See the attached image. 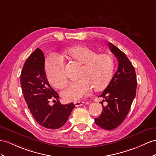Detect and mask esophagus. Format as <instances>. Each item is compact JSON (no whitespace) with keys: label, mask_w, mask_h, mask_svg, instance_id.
<instances>
[{"label":"esophagus","mask_w":156,"mask_h":156,"mask_svg":"<svg viewBox=\"0 0 156 156\" xmlns=\"http://www.w3.org/2000/svg\"><path fill=\"white\" fill-rule=\"evenodd\" d=\"M83 104V101H76L74 103V105L76 107H79V106H82Z\"/></svg>","instance_id":"34e87169"}]
</instances>
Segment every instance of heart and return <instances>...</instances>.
Instances as JSON below:
<instances>
[{
  "label": "heart",
  "instance_id": "1",
  "mask_svg": "<svg viewBox=\"0 0 156 156\" xmlns=\"http://www.w3.org/2000/svg\"><path fill=\"white\" fill-rule=\"evenodd\" d=\"M66 52L82 66L78 74L80 78L72 82L61 93L65 101H78L88 94L93 86L99 90L109 83L114 70V61L111 55L98 54L97 51L84 45L71 47ZM45 73L48 80L56 88L62 89L67 84L65 62L57 55L48 56Z\"/></svg>",
  "mask_w": 156,
  "mask_h": 156
}]
</instances>
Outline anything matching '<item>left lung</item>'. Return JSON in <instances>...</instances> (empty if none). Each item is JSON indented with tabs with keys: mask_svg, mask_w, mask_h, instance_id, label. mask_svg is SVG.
Wrapping results in <instances>:
<instances>
[{
	"mask_svg": "<svg viewBox=\"0 0 156 156\" xmlns=\"http://www.w3.org/2000/svg\"><path fill=\"white\" fill-rule=\"evenodd\" d=\"M111 51L118 59V69L109 85L99 95L107 102L103 111L95 119L98 126L105 130L115 129L124 121L129 112L136 95L137 81L133 65L126 55L111 43H108Z\"/></svg>",
	"mask_w": 156,
	"mask_h": 156,
	"instance_id": "obj_1",
	"label": "left lung"
}]
</instances>
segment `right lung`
<instances>
[{"label": "right lung", "mask_w": 156, "mask_h": 156, "mask_svg": "<svg viewBox=\"0 0 156 156\" xmlns=\"http://www.w3.org/2000/svg\"><path fill=\"white\" fill-rule=\"evenodd\" d=\"M23 98L34 119L40 125L49 129H58L66 122L74 103L62 105L58 95L50 86L45 72V57L37 48L26 61L20 75ZM57 101L53 106L49 102ZM54 101V100H53Z\"/></svg>", "instance_id": "add662e5"}]
</instances>
